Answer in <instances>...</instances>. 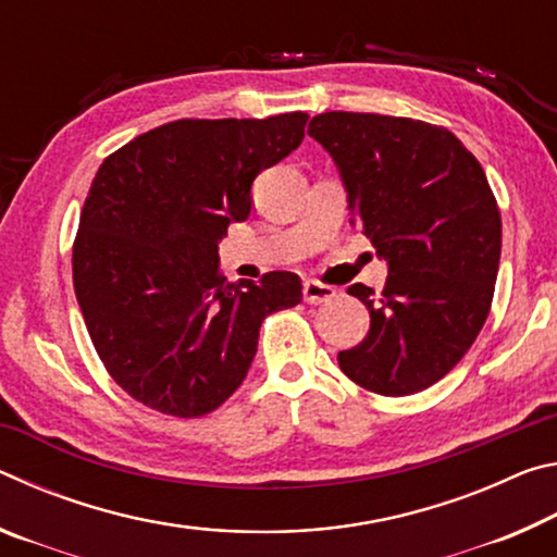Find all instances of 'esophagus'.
<instances>
[{"label": "esophagus", "mask_w": 557, "mask_h": 557, "mask_svg": "<svg viewBox=\"0 0 557 557\" xmlns=\"http://www.w3.org/2000/svg\"><path fill=\"white\" fill-rule=\"evenodd\" d=\"M301 292H305L307 305H322V301H332L336 297L334 287L322 285V282H317V280H307L305 289Z\"/></svg>", "instance_id": "34e87169"}]
</instances>
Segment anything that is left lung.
<instances>
[{
	"instance_id": "1",
	"label": "left lung",
	"mask_w": 557,
	"mask_h": 557,
	"mask_svg": "<svg viewBox=\"0 0 557 557\" xmlns=\"http://www.w3.org/2000/svg\"><path fill=\"white\" fill-rule=\"evenodd\" d=\"M338 166L351 223L361 225L388 280L369 307L371 329L338 351L361 388L400 398L430 388L469 351L492 309L502 213L476 157L449 129L375 112H322L309 122Z\"/></svg>"
}]
</instances>
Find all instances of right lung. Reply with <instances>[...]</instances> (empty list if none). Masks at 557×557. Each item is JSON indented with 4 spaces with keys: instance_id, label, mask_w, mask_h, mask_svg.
<instances>
[{
    "instance_id": "right-lung-1",
    "label": "right lung",
    "mask_w": 557,
    "mask_h": 557,
    "mask_svg": "<svg viewBox=\"0 0 557 557\" xmlns=\"http://www.w3.org/2000/svg\"><path fill=\"white\" fill-rule=\"evenodd\" d=\"M307 112L176 120L112 152L73 243L92 346L137 403L201 418L238 391L262 319L301 301L295 272L225 282L219 240L252 209L256 176L305 137Z\"/></svg>"
}]
</instances>
